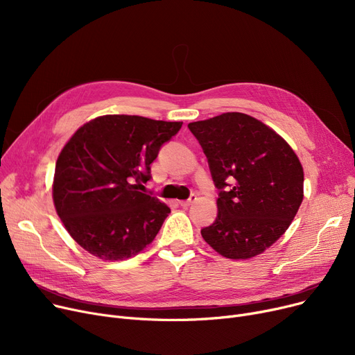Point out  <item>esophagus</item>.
<instances>
[{
    "label": "esophagus",
    "mask_w": 355,
    "mask_h": 355,
    "mask_svg": "<svg viewBox=\"0 0 355 355\" xmlns=\"http://www.w3.org/2000/svg\"><path fill=\"white\" fill-rule=\"evenodd\" d=\"M196 200H197V196H196V194H193L189 200H182V201H180V204H181L182 207H189V206H191V204H193Z\"/></svg>",
    "instance_id": "34e87169"
}]
</instances>
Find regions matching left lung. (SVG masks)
<instances>
[{"label": "left lung", "mask_w": 355, "mask_h": 355, "mask_svg": "<svg viewBox=\"0 0 355 355\" xmlns=\"http://www.w3.org/2000/svg\"><path fill=\"white\" fill-rule=\"evenodd\" d=\"M216 187L217 218L201 236L218 254L250 259L281 237L304 200V168L291 145L259 119L227 112L189 123Z\"/></svg>", "instance_id": "obj_1"}]
</instances>
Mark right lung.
<instances>
[{
	"label": "right lung",
	"instance_id": "right-lung-1",
	"mask_svg": "<svg viewBox=\"0 0 355 355\" xmlns=\"http://www.w3.org/2000/svg\"><path fill=\"white\" fill-rule=\"evenodd\" d=\"M182 122L103 115L83 123L55 161L53 202L87 253L125 260L153 243L170 207L139 191L164 142Z\"/></svg>",
	"mask_w": 355,
	"mask_h": 355
}]
</instances>
